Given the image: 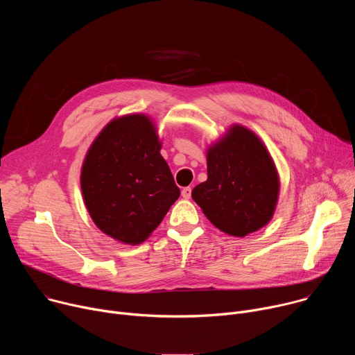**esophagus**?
<instances>
[{"instance_id":"1","label":"esophagus","mask_w":355,"mask_h":355,"mask_svg":"<svg viewBox=\"0 0 355 355\" xmlns=\"http://www.w3.org/2000/svg\"><path fill=\"white\" fill-rule=\"evenodd\" d=\"M181 195H182V198H184V199H189V198H191V188H189V187L182 188Z\"/></svg>"}]
</instances>
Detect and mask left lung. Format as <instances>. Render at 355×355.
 Wrapping results in <instances>:
<instances>
[{
  "label": "left lung",
  "mask_w": 355,
  "mask_h": 355,
  "mask_svg": "<svg viewBox=\"0 0 355 355\" xmlns=\"http://www.w3.org/2000/svg\"><path fill=\"white\" fill-rule=\"evenodd\" d=\"M208 180L192 199L219 230L244 237L274 216L279 175L263 140L245 126L232 125L207 150Z\"/></svg>",
  "instance_id": "8db88e82"
}]
</instances>
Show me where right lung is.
Segmentation results:
<instances>
[{"mask_svg": "<svg viewBox=\"0 0 355 355\" xmlns=\"http://www.w3.org/2000/svg\"><path fill=\"white\" fill-rule=\"evenodd\" d=\"M157 128L144 114L114 118L91 143L81 192L95 226L130 245L143 243L180 196L160 155Z\"/></svg>", "mask_w": 355, "mask_h": 355, "instance_id": "right-lung-1", "label": "right lung"}]
</instances>
